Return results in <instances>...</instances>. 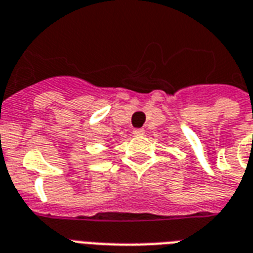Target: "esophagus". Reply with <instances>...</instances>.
I'll use <instances>...</instances> for the list:
<instances>
[{
    "instance_id": "1",
    "label": "esophagus",
    "mask_w": 253,
    "mask_h": 253,
    "mask_svg": "<svg viewBox=\"0 0 253 253\" xmlns=\"http://www.w3.org/2000/svg\"><path fill=\"white\" fill-rule=\"evenodd\" d=\"M133 134H134V136H144L145 130L144 129H134V130H133Z\"/></svg>"
}]
</instances>
